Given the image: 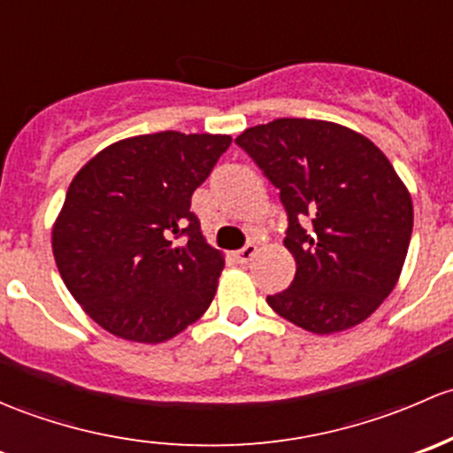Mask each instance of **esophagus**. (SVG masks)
<instances>
[{
  "instance_id": "1",
  "label": "esophagus",
  "mask_w": 453,
  "mask_h": 453,
  "mask_svg": "<svg viewBox=\"0 0 453 453\" xmlns=\"http://www.w3.org/2000/svg\"><path fill=\"white\" fill-rule=\"evenodd\" d=\"M255 255H257V246H255V244H246L244 249L237 250V253H235V259L240 261V264H249V261L253 259Z\"/></svg>"
}]
</instances>
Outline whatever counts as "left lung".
Returning <instances> with one entry per match:
<instances>
[{"instance_id": "1", "label": "left lung", "mask_w": 453, "mask_h": 453, "mask_svg": "<svg viewBox=\"0 0 453 453\" xmlns=\"http://www.w3.org/2000/svg\"><path fill=\"white\" fill-rule=\"evenodd\" d=\"M279 189L290 288L268 305L311 334L366 320L397 286L412 235V198L365 134L323 119L281 118L235 139Z\"/></svg>"}]
</instances>
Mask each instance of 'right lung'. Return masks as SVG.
I'll list each match as a JSON object with an SVG mask.
<instances>
[{"instance_id": "1", "label": "right lung", "mask_w": 453, "mask_h": 453, "mask_svg": "<svg viewBox=\"0 0 453 453\" xmlns=\"http://www.w3.org/2000/svg\"><path fill=\"white\" fill-rule=\"evenodd\" d=\"M228 146V134H139L73 176L52 250L67 290L100 327L157 344L211 305L225 259L189 207Z\"/></svg>"}]
</instances>
